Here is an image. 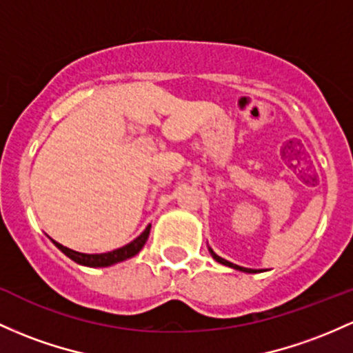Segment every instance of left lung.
Wrapping results in <instances>:
<instances>
[{
  "label": "left lung",
  "mask_w": 353,
  "mask_h": 353,
  "mask_svg": "<svg viewBox=\"0 0 353 353\" xmlns=\"http://www.w3.org/2000/svg\"><path fill=\"white\" fill-rule=\"evenodd\" d=\"M209 253H211V256L214 258L216 261H218V263H221V265H226V266H230V268H234V270H239V271H245V273H254L253 270H250V268H243V266H238V265H233V263H231V261H226V259H224V258L218 256V254H216L214 251L211 250V248H209Z\"/></svg>",
  "instance_id": "1"
}]
</instances>
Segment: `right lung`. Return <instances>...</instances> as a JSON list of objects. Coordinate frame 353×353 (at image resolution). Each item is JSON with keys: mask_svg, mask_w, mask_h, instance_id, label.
<instances>
[{"mask_svg": "<svg viewBox=\"0 0 353 353\" xmlns=\"http://www.w3.org/2000/svg\"><path fill=\"white\" fill-rule=\"evenodd\" d=\"M149 233H150V224L145 228L144 233H142L141 236H137L132 243L119 248V250L108 251V253H100V254L79 253V251H73L67 246L60 245V243H57L55 239H52V241H53V245H55L58 250L61 251V253L67 254L70 259H73V261L79 263V265L92 266V268H103V266H112V265H115V263L125 261V259L135 256V254H137L139 251L144 248L147 238H149Z\"/></svg>", "mask_w": 353, "mask_h": 353, "instance_id": "1", "label": "right lung"}]
</instances>
